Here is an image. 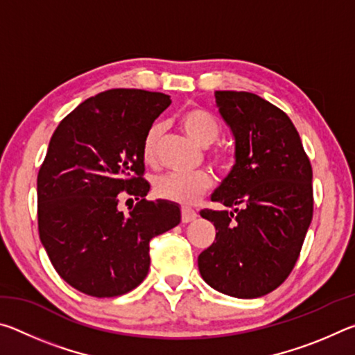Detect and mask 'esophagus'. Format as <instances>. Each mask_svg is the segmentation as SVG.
Masks as SVG:
<instances>
[{"label": "esophagus", "mask_w": 355, "mask_h": 355, "mask_svg": "<svg viewBox=\"0 0 355 355\" xmlns=\"http://www.w3.org/2000/svg\"><path fill=\"white\" fill-rule=\"evenodd\" d=\"M197 218V213L194 209H191L188 207H183L182 208V222L183 224H188V222H192Z\"/></svg>", "instance_id": "obj_1"}]
</instances>
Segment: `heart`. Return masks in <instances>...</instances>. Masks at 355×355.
Masks as SVG:
<instances>
[{
    "instance_id": "heart-1",
    "label": "heart",
    "mask_w": 355,
    "mask_h": 355,
    "mask_svg": "<svg viewBox=\"0 0 355 355\" xmlns=\"http://www.w3.org/2000/svg\"><path fill=\"white\" fill-rule=\"evenodd\" d=\"M178 123L184 130V133L202 147L213 146L222 133L220 120L205 107H186L184 111L178 114ZM161 133H163L161 125L155 123L144 136L141 153L144 161L148 164L156 159ZM209 159L216 166L225 167L230 163V155L227 150L216 147L209 152ZM209 186H211V177L205 171L191 173L166 172L153 180V192L156 197L169 202L184 203V205L194 203L203 192L209 189Z\"/></svg>"
}]
</instances>
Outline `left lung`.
<instances>
[{"label":"left lung","mask_w":355,"mask_h":355,"mask_svg":"<svg viewBox=\"0 0 355 355\" xmlns=\"http://www.w3.org/2000/svg\"><path fill=\"white\" fill-rule=\"evenodd\" d=\"M214 95L235 137L236 163L211 200L233 211H200L216 238L199 255V271L228 296L261 297L297 261L313 218V172L296 127L277 106L250 92Z\"/></svg>","instance_id":"8db88e82"}]
</instances>
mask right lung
<instances>
[{"mask_svg": "<svg viewBox=\"0 0 355 355\" xmlns=\"http://www.w3.org/2000/svg\"><path fill=\"white\" fill-rule=\"evenodd\" d=\"M171 97L111 89L62 119L37 175L39 235L56 272L75 290L116 297L146 279L150 239L180 224L172 202L146 199L144 136ZM120 191L138 200L123 215Z\"/></svg>", "mask_w": 355, "mask_h": 355, "instance_id": "1", "label": "right lung"}]
</instances>
